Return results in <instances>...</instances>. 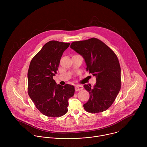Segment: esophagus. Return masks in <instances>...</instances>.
<instances>
[{"instance_id": "esophagus-1", "label": "esophagus", "mask_w": 147, "mask_h": 147, "mask_svg": "<svg viewBox=\"0 0 147 147\" xmlns=\"http://www.w3.org/2000/svg\"><path fill=\"white\" fill-rule=\"evenodd\" d=\"M83 89V86L81 85H76L75 86V90L76 91H80Z\"/></svg>"}]
</instances>
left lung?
Returning <instances> with one entry per match:
<instances>
[{
  "label": "left lung",
  "mask_w": 147,
  "mask_h": 147,
  "mask_svg": "<svg viewBox=\"0 0 147 147\" xmlns=\"http://www.w3.org/2000/svg\"><path fill=\"white\" fill-rule=\"evenodd\" d=\"M71 48L81 55L86 64V70L96 77L92 88L85 84L90 97L83 105L91 113L108 109L115 101L121 88V66L117 56L105 43L96 38L73 42Z\"/></svg>",
  "instance_id": "1"
}]
</instances>
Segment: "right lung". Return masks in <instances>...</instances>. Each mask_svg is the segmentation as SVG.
<instances>
[{"label":"right lung","mask_w":147,"mask_h":147,"mask_svg":"<svg viewBox=\"0 0 147 147\" xmlns=\"http://www.w3.org/2000/svg\"><path fill=\"white\" fill-rule=\"evenodd\" d=\"M69 43L50 41L32 59L28 72V94L37 109L50 117L63 116L68 111L69 98L74 95L73 85L56 84L53 76L63 52Z\"/></svg>","instance_id":"1"}]
</instances>
